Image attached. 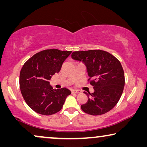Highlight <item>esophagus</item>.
I'll list each match as a JSON object with an SVG mask.
<instances>
[{
  "label": "esophagus",
  "instance_id": "34e87169",
  "mask_svg": "<svg viewBox=\"0 0 147 147\" xmlns=\"http://www.w3.org/2000/svg\"><path fill=\"white\" fill-rule=\"evenodd\" d=\"M71 92L72 93H80V91L78 90H71Z\"/></svg>",
  "mask_w": 147,
  "mask_h": 147
}]
</instances>
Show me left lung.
I'll use <instances>...</instances> for the list:
<instances>
[{
    "instance_id": "8db88e82",
    "label": "left lung",
    "mask_w": 147,
    "mask_h": 147,
    "mask_svg": "<svg viewBox=\"0 0 147 147\" xmlns=\"http://www.w3.org/2000/svg\"><path fill=\"white\" fill-rule=\"evenodd\" d=\"M71 58L85 64L94 92L86 93L88 100L81 106L90 115H102L116 105L123 92L124 73L119 60L103 50L74 51Z\"/></svg>"
}]
</instances>
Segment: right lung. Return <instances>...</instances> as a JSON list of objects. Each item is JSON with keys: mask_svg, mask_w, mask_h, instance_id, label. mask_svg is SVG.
I'll return each mask as SVG.
<instances>
[{"mask_svg": "<svg viewBox=\"0 0 147 147\" xmlns=\"http://www.w3.org/2000/svg\"><path fill=\"white\" fill-rule=\"evenodd\" d=\"M71 51L51 49L36 53L24 64L20 72L22 96L32 110L42 115H51L61 110L71 91L65 88L54 90L49 80L59 72Z\"/></svg>", "mask_w": 147, "mask_h": 147, "instance_id": "right-lung-1", "label": "right lung"}]
</instances>
